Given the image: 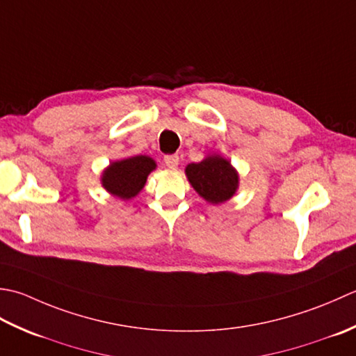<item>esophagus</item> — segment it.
<instances>
[{
	"instance_id": "1",
	"label": "esophagus",
	"mask_w": 356,
	"mask_h": 356,
	"mask_svg": "<svg viewBox=\"0 0 356 356\" xmlns=\"http://www.w3.org/2000/svg\"><path fill=\"white\" fill-rule=\"evenodd\" d=\"M164 163L169 169H177L178 164H179V158H178V155H165Z\"/></svg>"
}]
</instances>
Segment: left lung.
<instances>
[{
	"label": "left lung",
	"instance_id": "1",
	"mask_svg": "<svg viewBox=\"0 0 356 356\" xmlns=\"http://www.w3.org/2000/svg\"><path fill=\"white\" fill-rule=\"evenodd\" d=\"M184 172L195 192L209 204L216 206L229 201L239 187L236 169L218 154L207 155L200 163L187 164Z\"/></svg>",
	"mask_w": 356,
	"mask_h": 356
}]
</instances>
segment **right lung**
Here are the masks:
<instances>
[{"instance_id": "add662e5", "label": "right lung", "mask_w": 356, "mask_h": 356, "mask_svg": "<svg viewBox=\"0 0 356 356\" xmlns=\"http://www.w3.org/2000/svg\"><path fill=\"white\" fill-rule=\"evenodd\" d=\"M156 169L154 158L136 155L112 161L101 173V184L106 191L122 201L135 198L146 186L150 172Z\"/></svg>"}]
</instances>
